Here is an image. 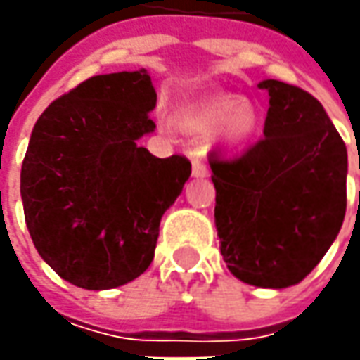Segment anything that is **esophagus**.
I'll use <instances>...</instances> for the list:
<instances>
[{
    "instance_id": "34e87169",
    "label": "esophagus",
    "mask_w": 360,
    "mask_h": 360,
    "mask_svg": "<svg viewBox=\"0 0 360 360\" xmlns=\"http://www.w3.org/2000/svg\"><path fill=\"white\" fill-rule=\"evenodd\" d=\"M192 176H194V178H204V176H208V168H206V164H204L200 158L192 160Z\"/></svg>"
}]
</instances>
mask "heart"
Masks as SVG:
<instances>
[{"label":"heart","instance_id":"b5f03b06","mask_svg":"<svg viewBox=\"0 0 360 360\" xmlns=\"http://www.w3.org/2000/svg\"><path fill=\"white\" fill-rule=\"evenodd\" d=\"M260 114L250 100H236L229 94L204 98L176 114V126L188 134H208L224 148H238L255 138Z\"/></svg>","mask_w":360,"mask_h":360}]
</instances>
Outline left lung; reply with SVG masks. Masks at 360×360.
I'll return each instance as SVG.
<instances>
[{"label":"left lung","instance_id":"8db88e82","mask_svg":"<svg viewBox=\"0 0 360 360\" xmlns=\"http://www.w3.org/2000/svg\"><path fill=\"white\" fill-rule=\"evenodd\" d=\"M264 138L240 158L210 154L220 252L242 283L298 284L326 255L347 210V146L309 91L264 79Z\"/></svg>","mask_w":360,"mask_h":360}]
</instances>
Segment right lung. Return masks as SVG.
<instances>
[{
    "label": "right lung",
    "instance_id": "1",
    "mask_svg": "<svg viewBox=\"0 0 360 360\" xmlns=\"http://www.w3.org/2000/svg\"><path fill=\"white\" fill-rule=\"evenodd\" d=\"M154 108L148 72H118L82 82L35 122L21 166L25 224L39 256L79 288L138 278L190 178L184 156L138 146L156 128Z\"/></svg>",
    "mask_w": 360,
    "mask_h": 360
}]
</instances>
